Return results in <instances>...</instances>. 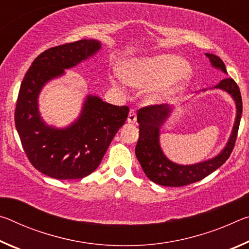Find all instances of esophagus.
<instances>
[{
    "label": "esophagus",
    "mask_w": 249,
    "mask_h": 249,
    "mask_svg": "<svg viewBox=\"0 0 249 249\" xmlns=\"http://www.w3.org/2000/svg\"><path fill=\"white\" fill-rule=\"evenodd\" d=\"M137 120V114H136V111H135L134 108H130V111L128 113V117H127V122L128 123H135Z\"/></svg>",
    "instance_id": "34e87169"
}]
</instances>
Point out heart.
Listing matches in <instances>:
<instances>
[{"mask_svg":"<svg viewBox=\"0 0 249 249\" xmlns=\"http://www.w3.org/2000/svg\"><path fill=\"white\" fill-rule=\"evenodd\" d=\"M187 70L188 66L182 59L175 56H160L146 59L130 67L126 79L137 87L160 86L179 78Z\"/></svg>","mask_w":249,"mask_h":249,"instance_id":"obj_1","label":"heart"}]
</instances>
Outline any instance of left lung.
<instances>
[{"label":"left lung","mask_w":249,"mask_h":249,"mask_svg":"<svg viewBox=\"0 0 249 249\" xmlns=\"http://www.w3.org/2000/svg\"><path fill=\"white\" fill-rule=\"evenodd\" d=\"M211 64L215 68L226 72L224 62L221 58L213 53H205ZM225 90L233 96L237 108L233 132L224 149L215 158L191 166H181L171 162L159 146V127L169 115L170 108L166 104L147 105L138 109L137 122L140 124V138H138L135 154L144 170L145 175L153 182L165 187H182L196 181H200L206 176L212 174L224 163L234 149L236 138L241 123L243 112V102L239 88L233 79L225 78L215 87Z\"/></svg>","instance_id":"left-lung-1"}]
</instances>
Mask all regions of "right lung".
I'll list each match as a JSON object with an SVG mask.
<instances>
[{"instance_id":"add662e5","label":"right lung","mask_w":249,"mask_h":249,"mask_svg":"<svg viewBox=\"0 0 249 249\" xmlns=\"http://www.w3.org/2000/svg\"><path fill=\"white\" fill-rule=\"evenodd\" d=\"M100 48L98 40L81 39L45 50L33 61L20 84L16 129L32 165L52 178L81 179L92 174L128 116V107H117L91 95L79 119L65 129L47 126L39 116L37 99L45 83Z\"/></svg>"}]
</instances>
